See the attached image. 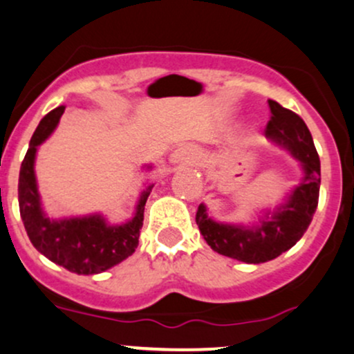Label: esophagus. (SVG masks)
<instances>
[{
	"mask_svg": "<svg viewBox=\"0 0 354 354\" xmlns=\"http://www.w3.org/2000/svg\"><path fill=\"white\" fill-rule=\"evenodd\" d=\"M196 158V148H192L191 145H180L170 155V163H174V165H187V163H192Z\"/></svg>",
	"mask_w": 354,
	"mask_h": 354,
	"instance_id": "1",
	"label": "esophagus"
}]
</instances>
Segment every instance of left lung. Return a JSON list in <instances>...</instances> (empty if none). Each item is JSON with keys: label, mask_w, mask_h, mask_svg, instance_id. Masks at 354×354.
I'll return each instance as SVG.
<instances>
[{"label": "left lung", "mask_w": 354, "mask_h": 354, "mask_svg": "<svg viewBox=\"0 0 354 354\" xmlns=\"http://www.w3.org/2000/svg\"><path fill=\"white\" fill-rule=\"evenodd\" d=\"M270 118L265 136L299 162L302 177L273 209H263L252 224L216 221L206 204H199L196 223L214 252L245 263H265L290 250L309 227L317 209L321 160L313 135L300 116L277 101H268Z\"/></svg>", "instance_id": "8db88e82"}]
</instances>
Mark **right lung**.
<instances>
[{
	"mask_svg": "<svg viewBox=\"0 0 354 354\" xmlns=\"http://www.w3.org/2000/svg\"><path fill=\"white\" fill-rule=\"evenodd\" d=\"M64 109V106H59L48 113L30 140L18 178L20 216L30 241L44 257L77 275H94L121 263L135 252L143 226L145 204L153 184H147L140 192L135 214L121 224H111L101 212L48 218L37 184L35 158L39 147L55 131ZM143 169L151 170V165Z\"/></svg>",
	"mask_w": 354,
	"mask_h": 354,
	"instance_id": "right-lung-1",
	"label": "right lung"
}]
</instances>
